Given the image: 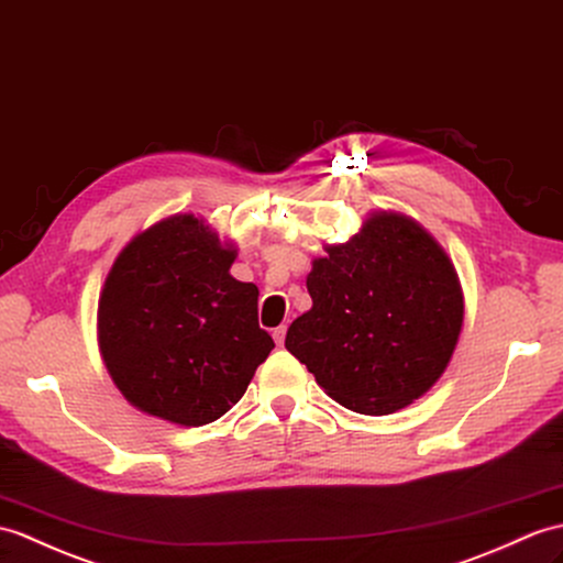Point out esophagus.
I'll return each instance as SVG.
<instances>
[{"label":"esophagus","instance_id":"34e87169","mask_svg":"<svg viewBox=\"0 0 563 563\" xmlns=\"http://www.w3.org/2000/svg\"><path fill=\"white\" fill-rule=\"evenodd\" d=\"M285 333H287V325H278V329H273V341H276V345L285 343Z\"/></svg>","mask_w":563,"mask_h":563}]
</instances>
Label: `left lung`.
<instances>
[{"label": "left lung", "mask_w": 563, "mask_h": 563, "mask_svg": "<svg viewBox=\"0 0 563 563\" xmlns=\"http://www.w3.org/2000/svg\"><path fill=\"white\" fill-rule=\"evenodd\" d=\"M311 261V309L285 347L343 408L390 415L422 398L459 345L465 297L453 261L415 218L372 211Z\"/></svg>", "instance_id": "obj_1"}]
</instances>
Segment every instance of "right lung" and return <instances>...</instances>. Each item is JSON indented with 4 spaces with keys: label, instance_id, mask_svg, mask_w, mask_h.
Listing matches in <instances>:
<instances>
[{
    "label": "right lung",
    "instance_id": "1",
    "mask_svg": "<svg viewBox=\"0 0 563 563\" xmlns=\"http://www.w3.org/2000/svg\"><path fill=\"white\" fill-rule=\"evenodd\" d=\"M232 240L194 213L167 216L117 254L98 299V347L114 386L143 415L216 422L273 350L258 287L230 276Z\"/></svg>",
    "mask_w": 563,
    "mask_h": 563
}]
</instances>
